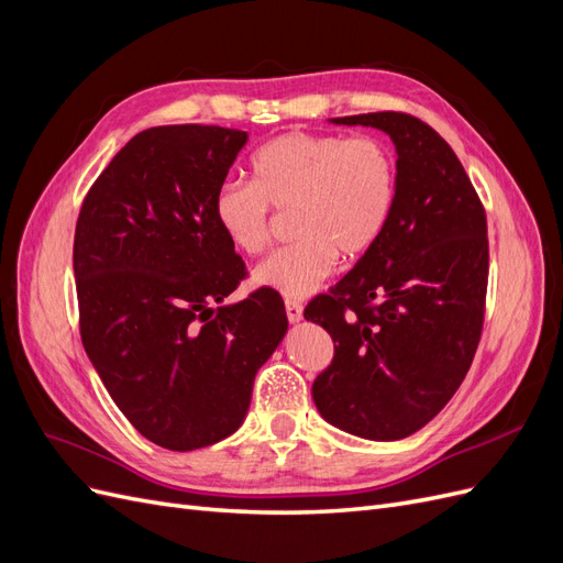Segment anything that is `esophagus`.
I'll return each mask as SVG.
<instances>
[{
    "label": "esophagus",
    "instance_id": "34e87169",
    "mask_svg": "<svg viewBox=\"0 0 563 563\" xmlns=\"http://www.w3.org/2000/svg\"><path fill=\"white\" fill-rule=\"evenodd\" d=\"M286 317H288V321L291 323H296V321H300L302 319V305L298 302V300H294V298H286Z\"/></svg>",
    "mask_w": 563,
    "mask_h": 563
}]
</instances>
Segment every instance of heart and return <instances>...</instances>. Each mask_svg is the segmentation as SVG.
<instances>
[{
  "label": "heart",
  "mask_w": 563,
  "mask_h": 563,
  "mask_svg": "<svg viewBox=\"0 0 563 563\" xmlns=\"http://www.w3.org/2000/svg\"><path fill=\"white\" fill-rule=\"evenodd\" d=\"M251 185L223 183L213 218L228 244L261 255L272 240V212L291 211L294 244L269 255L255 282L286 298L310 296L335 269L380 242L399 197V164L378 135L291 131L267 141L249 162Z\"/></svg>",
  "instance_id": "obj_1"
}]
</instances>
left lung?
<instances>
[{"instance_id": "left-lung-1", "label": "left lung", "mask_w": 563, "mask_h": 563, "mask_svg": "<svg viewBox=\"0 0 563 563\" xmlns=\"http://www.w3.org/2000/svg\"><path fill=\"white\" fill-rule=\"evenodd\" d=\"M333 122L389 133L399 197L380 242L305 308L333 338L312 399L350 434L404 439L449 404L479 347L486 211L451 145L422 119L387 110Z\"/></svg>"}]
</instances>
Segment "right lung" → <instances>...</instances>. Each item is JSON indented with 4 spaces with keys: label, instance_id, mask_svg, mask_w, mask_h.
<instances>
[{
    "label": "right lung",
    "instance_id": "obj_1",
    "mask_svg": "<svg viewBox=\"0 0 563 563\" xmlns=\"http://www.w3.org/2000/svg\"><path fill=\"white\" fill-rule=\"evenodd\" d=\"M244 143L246 131L207 124L141 131L77 218L84 350L119 411L168 451L211 446L240 428L255 373L288 329L272 288L211 310L249 275L213 218Z\"/></svg>",
    "mask_w": 563,
    "mask_h": 563
}]
</instances>
